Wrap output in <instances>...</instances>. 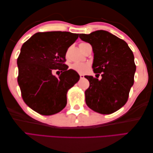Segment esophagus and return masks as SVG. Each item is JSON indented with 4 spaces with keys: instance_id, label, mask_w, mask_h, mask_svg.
<instances>
[{
    "instance_id": "obj_1",
    "label": "esophagus",
    "mask_w": 153,
    "mask_h": 153,
    "mask_svg": "<svg viewBox=\"0 0 153 153\" xmlns=\"http://www.w3.org/2000/svg\"><path fill=\"white\" fill-rule=\"evenodd\" d=\"M79 77H80V79H83L84 78V75L79 74Z\"/></svg>"
}]
</instances>
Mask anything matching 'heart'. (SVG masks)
Returning a JSON list of instances; mask_svg holds the SVG:
<instances>
[{"label":"heart","mask_w":153,"mask_h":153,"mask_svg":"<svg viewBox=\"0 0 153 153\" xmlns=\"http://www.w3.org/2000/svg\"><path fill=\"white\" fill-rule=\"evenodd\" d=\"M86 44V43H81L79 44V47L82 45ZM90 67V65L88 63L85 62H75L71 65V69L77 71L79 74H85L87 70Z\"/></svg>","instance_id":"b5f03b06"}]
</instances>
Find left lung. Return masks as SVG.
<instances>
[{
	"instance_id": "obj_1",
	"label": "left lung",
	"mask_w": 153,
	"mask_h": 153,
	"mask_svg": "<svg viewBox=\"0 0 153 153\" xmlns=\"http://www.w3.org/2000/svg\"><path fill=\"white\" fill-rule=\"evenodd\" d=\"M92 46L93 69L102 79L85 76L89 87L85 92L87 105L93 111L110 114L125 105L134 83L136 66L132 51L126 41L109 32L98 30L79 34Z\"/></svg>"
}]
</instances>
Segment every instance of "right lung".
Wrapping results in <instances>:
<instances>
[{
	"label": "right lung",
	"mask_w": 153,
	"mask_h": 153,
	"mask_svg": "<svg viewBox=\"0 0 153 153\" xmlns=\"http://www.w3.org/2000/svg\"><path fill=\"white\" fill-rule=\"evenodd\" d=\"M78 37L68 31L38 32L22 45L17 60L18 85L25 103L41 115L64 109L68 91L79 79L65 64L68 48ZM54 70L61 71L57 77Z\"/></svg>",
	"instance_id": "right-lung-1"
}]
</instances>
